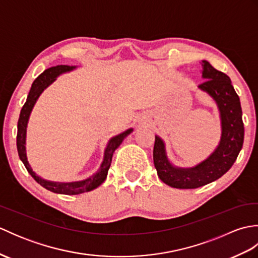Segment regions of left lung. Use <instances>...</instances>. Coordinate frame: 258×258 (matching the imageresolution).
I'll list each match as a JSON object with an SVG mask.
<instances>
[{
    "label": "left lung",
    "instance_id": "obj_1",
    "mask_svg": "<svg viewBox=\"0 0 258 258\" xmlns=\"http://www.w3.org/2000/svg\"><path fill=\"white\" fill-rule=\"evenodd\" d=\"M203 78L206 81L200 89L206 91L216 101L222 118V139L215 152L193 168L173 167L166 158L163 141L155 136L153 160L158 177L174 188H197L223 176L239 154L244 143V123L239 97L226 74L202 61Z\"/></svg>",
    "mask_w": 258,
    "mask_h": 258
}]
</instances>
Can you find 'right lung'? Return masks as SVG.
Masks as SVG:
<instances>
[{
	"instance_id": "right-lung-1",
	"label": "right lung",
	"mask_w": 258,
	"mask_h": 258,
	"mask_svg": "<svg viewBox=\"0 0 258 258\" xmlns=\"http://www.w3.org/2000/svg\"><path fill=\"white\" fill-rule=\"evenodd\" d=\"M74 68L75 67H68V65H57V67H53L45 70L44 72L37 76L35 81L33 82L30 93L26 98V102L24 103L23 107L21 109L19 122H18V135H16V146H18V153H19L20 160L23 162L25 168L27 169V172L31 174V176L44 188L53 191V193L65 194V195L83 194L85 191H90L92 189L96 188L97 186H100L107 176V172H108L109 166H111L114 151L117 149L120 143H122L125 136H127L131 132H132V128L127 130L126 132L115 136V138H113L111 141H109V143L105 150V155H104V161L102 163L100 171H98L95 175H93L92 177L87 178L85 180H82V182H75V183L48 182V180H45L41 178L40 176H37V175L32 171L30 164L27 162L26 153H25L26 125H27V120H29L30 113L32 111L33 106H34L37 97L40 96L43 90L50 85L52 82L55 81L57 75L64 72H68V71L73 70Z\"/></svg>"
}]
</instances>
